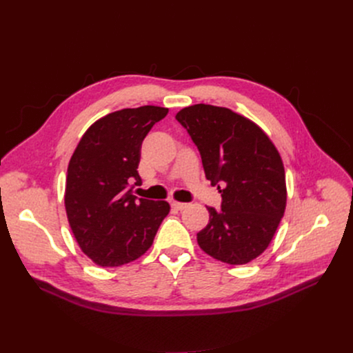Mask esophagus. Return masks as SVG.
I'll return each instance as SVG.
<instances>
[{
  "label": "esophagus",
  "mask_w": 353,
  "mask_h": 353,
  "mask_svg": "<svg viewBox=\"0 0 353 353\" xmlns=\"http://www.w3.org/2000/svg\"><path fill=\"white\" fill-rule=\"evenodd\" d=\"M171 205H172V208H175V210H178V211H182V210H185V208L188 207V204H185V203H178V201H172Z\"/></svg>",
  "instance_id": "1"
}]
</instances>
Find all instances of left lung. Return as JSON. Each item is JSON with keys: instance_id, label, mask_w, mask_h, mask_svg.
<instances>
[{"instance_id": "obj_1", "label": "left lung", "mask_w": 353, "mask_h": 353, "mask_svg": "<svg viewBox=\"0 0 353 353\" xmlns=\"http://www.w3.org/2000/svg\"><path fill=\"white\" fill-rule=\"evenodd\" d=\"M175 117L196 145L207 179L223 196L221 210L207 208L210 223L196 234L199 247L227 264L254 260L270 244L286 208L279 150L261 128L227 108L199 103Z\"/></svg>"}]
</instances>
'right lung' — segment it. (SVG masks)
I'll list each match as a JSON object with an SVG mask.
<instances>
[{"label": "right lung", "instance_id": "add662e5", "mask_svg": "<svg viewBox=\"0 0 353 353\" xmlns=\"http://www.w3.org/2000/svg\"><path fill=\"white\" fill-rule=\"evenodd\" d=\"M168 109H122L96 121L69 162L64 205L83 253L102 267H117L145 254L170 212L166 201L138 198L142 141Z\"/></svg>", "mask_w": 353, "mask_h": 353}]
</instances>
